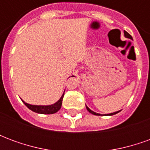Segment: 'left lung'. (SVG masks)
Returning a JSON list of instances; mask_svg holds the SVG:
<instances>
[{"instance_id":"left-lung-1","label":"left lung","mask_w":150,"mask_h":150,"mask_svg":"<svg viewBox=\"0 0 150 150\" xmlns=\"http://www.w3.org/2000/svg\"><path fill=\"white\" fill-rule=\"evenodd\" d=\"M125 36L126 38H130V39H132V36L130 35V34L128 33V32H126V31H125ZM86 108H87V109H88V111L90 113H91V114H93V115H96V116H100V114H99V113H96L95 112H93V111H91L89 108L88 107V106H86ZM120 111H118V112H113V113H110V114H108V115H109V116H112V115H115V114H116V113L119 112Z\"/></svg>"}]
</instances>
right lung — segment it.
I'll return each instance as SVG.
<instances>
[{"label":"right lung","instance_id":"right-lung-1","mask_svg":"<svg viewBox=\"0 0 150 150\" xmlns=\"http://www.w3.org/2000/svg\"><path fill=\"white\" fill-rule=\"evenodd\" d=\"M63 96H64V93L62 94L61 98L56 102L55 104H51V105H46V106L45 105H31V104L25 103L24 101H23V103L29 109H30L34 112L40 113V114H53V113L57 112L61 108Z\"/></svg>","mask_w":150,"mask_h":150}]
</instances>
